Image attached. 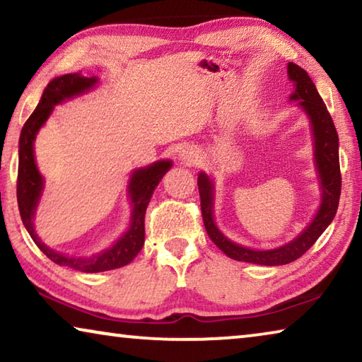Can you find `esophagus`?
<instances>
[{"label": "esophagus", "mask_w": 362, "mask_h": 362, "mask_svg": "<svg viewBox=\"0 0 362 362\" xmlns=\"http://www.w3.org/2000/svg\"><path fill=\"white\" fill-rule=\"evenodd\" d=\"M180 161L187 166H193V164L198 163V156L194 155L193 151H183L180 155Z\"/></svg>", "instance_id": "34e87169"}]
</instances>
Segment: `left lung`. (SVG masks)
I'll use <instances>...</instances> for the list:
<instances>
[{
    "label": "left lung",
    "instance_id": "8db88e82",
    "mask_svg": "<svg viewBox=\"0 0 362 362\" xmlns=\"http://www.w3.org/2000/svg\"><path fill=\"white\" fill-rule=\"evenodd\" d=\"M287 75L293 83V94L291 100H300L298 105L308 115L311 127H313L315 139V159L317 174L321 179V206L317 214L306 228L300 235L284 246L269 249V250H254L243 247L240 244L230 241L222 235V231L214 223V183L204 173L198 175V189L201 199V212H203V222L206 231L212 243L226 254L230 259L238 262L257 263V265H286L302 257L316 243L329 223L332 222L339 207L340 192H341V175L339 161V136H337L334 121L327 112L326 103L322 102L321 95L317 94L315 83L311 81L303 69L289 62L287 65Z\"/></svg>",
    "mask_w": 362,
    "mask_h": 362
}]
</instances>
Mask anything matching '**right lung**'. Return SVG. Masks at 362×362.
<instances>
[{"label":"right lung","instance_id":"obj_1","mask_svg":"<svg viewBox=\"0 0 362 362\" xmlns=\"http://www.w3.org/2000/svg\"><path fill=\"white\" fill-rule=\"evenodd\" d=\"M97 78L83 76L81 73H69V75L57 76L46 86L45 93L35 112L30 115L22 127L19 139V173H17V203L22 222L32 236L36 246L47 259L60 267H69L83 273H99L108 272L119 267H124L134 260L145 243V212L148 206L153 192L161 182L163 175L173 166L170 161H156L148 168L134 170L129 182V196L132 204L131 225L124 235L116 241L112 247L102 250L100 254L93 257H69L56 250L49 249L35 233L33 217L40 196L42 192V177L35 164L33 142L40 127L45 124L49 115L52 113L57 103L71 97L79 95L94 88Z\"/></svg>","mask_w":362,"mask_h":362}]
</instances>
